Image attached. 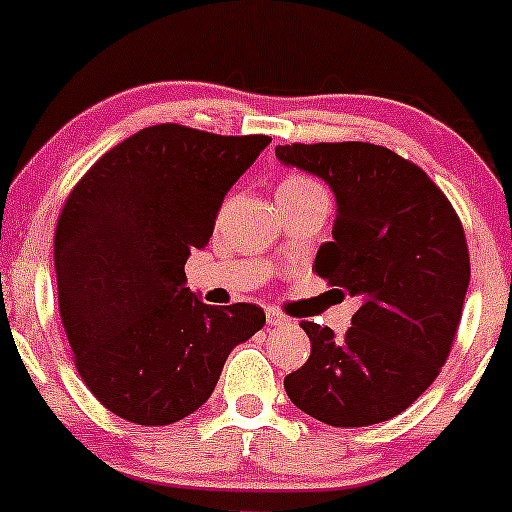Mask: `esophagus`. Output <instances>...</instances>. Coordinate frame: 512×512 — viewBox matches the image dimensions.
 Masks as SVG:
<instances>
[{
  "label": "esophagus",
  "instance_id": "obj_1",
  "mask_svg": "<svg viewBox=\"0 0 512 512\" xmlns=\"http://www.w3.org/2000/svg\"><path fill=\"white\" fill-rule=\"evenodd\" d=\"M265 317H267V324H270V327H285V324H289V319L285 317V314L275 307H267Z\"/></svg>",
  "mask_w": 512,
  "mask_h": 512
}]
</instances>
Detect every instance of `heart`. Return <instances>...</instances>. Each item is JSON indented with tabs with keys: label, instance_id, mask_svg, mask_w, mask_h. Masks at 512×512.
Returning a JSON list of instances; mask_svg holds the SVG:
<instances>
[{
	"label": "heart",
	"instance_id": "1",
	"mask_svg": "<svg viewBox=\"0 0 512 512\" xmlns=\"http://www.w3.org/2000/svg\"><path fill=\"white\" fill-rule=\"evenodd\" d=\"M312 185H317L314 180L304 178V175H289L280 183V190H299V188H312Z\"/></svg>",
	"mask_w": 512,
	"mask_h": 512
}]
</instances>
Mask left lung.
<instances>
[{
    "label": "left lung",
    "mask_w": 512,
    "mask_h": 512,
    "mask_svg": "<svg viewBox=\"0 0 512 512\" xmlns=\"http://www.w3.org/2000/svg\"><path fill=\"white\" fill-rule=\"evenodd\" d=\"M275 153L332 188L334 240L314 270L361 299L342 339L302 322L312 354L285 376L287 396L329 426L389 421L433 384L456 339L471 282L461 220L418 165L384 146L292 143Z\"/></svg>",
    "instance_id": "8db88e82"
}]
</instances>
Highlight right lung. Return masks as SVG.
<instances>
[{"label":"right lung","instance_id":"add662e5","mask_svg":"<svg viewBox=\"0 0 512 512\" xmlns=\"http://www.w3.org/2000/svg\"><path fill=\"white\" fill-rule=\"evenodd\" d=\"M270 141L160 123L103 153L66 198L54 235L61 322L111 414L141 426L190 416L227 354L265 327L255 304L213 307L190 292L185 262Z\"/></svg>","mask_w":512,"mask_h":512}]
</instances>
